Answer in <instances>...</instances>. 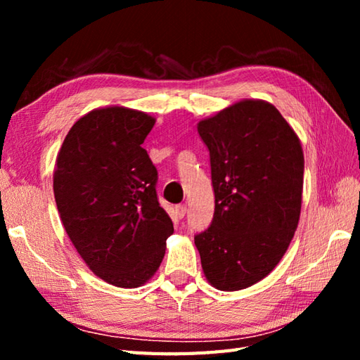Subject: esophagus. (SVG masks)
I'll return each mask as SVG.
<instances>
[{"instance_id":"1","label":"esophagus","mask_w":360,"mask_h":360,"mask_svg":"<svg viewBox=\"0 0 360 360\" xmlns=\"http://www.w3.org/2000/svg\"><path fill=\"white\" fill-rule=\"evenodd\" d=\"M174 213L178 215V218H184L187 213V205L186 204H179L174 207Z\"/></svg>"}]
</instances>
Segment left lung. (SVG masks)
I'll list each match as a JSON object with an SVG mask.
<instances>
[{"label": "left lung", "instance_id": "obj_1", "mask_svg": "<svg viewBox=\"0 0 360 360\" xmlns=\"http://www.w3.org/2000/svg\"><path fill=\"white\" fill-rule=\"evenodd\" d=\"M210 151L215 213L195 236L205 278L240 290L269 275L294 238L302 210L300 139L275 106L244 98L198 122Z\"/></svg>", "mask_w": 360, "mask_h": 360}]
</instances>
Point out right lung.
Returning <instances> with one entry per match:
<instances>
[{
    "instance_id": "obj_1",
    "label": "right lung",
    "mask_w": 360,
    "mask_h": 360,
    "mask_svg": "<svg viewBox=\"0 0 360 360\" xmlns=\"http://www.w3.org/2000/svg\"><path fill=\"white\" fill-rule=\"evenodd\" d=\"M155 122L125 106L96 108L72 125L56 160L65 231L89 269L117 288L145 285L173 233L158 202L156 167L142 148Z\"/></svg>"
}]
</instances>
